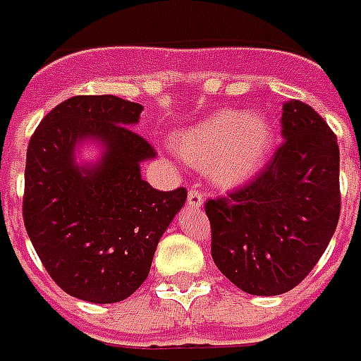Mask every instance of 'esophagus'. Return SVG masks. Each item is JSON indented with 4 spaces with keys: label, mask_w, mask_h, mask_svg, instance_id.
<instances>
[{
    "label": "esophagus",
    "mask_w": 361,
    "mask_h": 361,
    "mask_svg": "<svg viewBox=\"0 0 361 361\" xmlns=\"http://www.w3.org/2000/svg\"><path fill=\"white\" fill-rule=\"evenodd\" d=\"M187 206L192 207V209H200L204 206V196L198 189L195 187H190L189 189V195H187Z\"/></svg>",
    "instance_id": "obj_1"
}]
</instances>
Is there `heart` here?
I'll list each match as a JSON object with an SVG mask.
<instances>
[{
  "instance_id": "1",
  "label": "heart",
  "mask_w": 361,
  "mask_h": 361,
  "mask_svg": "<svg viewBox=\"0 0 361 361\" xmlns=\"http://www.w3.org/2000/svg\"><path fill=\"white\" fill-rule=\"evenodd\" d=\"M174 150L192 166L207 169L222 187L247 183L267 165L274 126L262 113L224 109L176 131Z\"/></svg>"
}]
</instances>
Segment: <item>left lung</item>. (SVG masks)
Here are the masks:
<instances>
[{
    "mask_svg": "<svg viewBox=\"0 0 361 361\" xmlns=\"http://www.w3.org/2000/svg\"><path fill=\"white\" fill-rule=\"evenodd\" d=\"M283 145L256 180L206 202L211 256L241 291H291L317 265L339 221V146L298 99L282 109Z\"/></svg>",
    "mask_w": 361,
    "mask_h": 361,
    "instance_id": "left-lung-1",
    "label": "left lung"
}]
</instances>
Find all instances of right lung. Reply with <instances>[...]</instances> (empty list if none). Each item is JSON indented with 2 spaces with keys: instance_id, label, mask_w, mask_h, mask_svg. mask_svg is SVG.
I'll return each mask as SVG.
<instances>
[{
  "instance_id": "add662e5",
  "label": "right lung",
  "mask_w": 361,
  "mask_h": 361,
  "mask_svg": "<svg viewBox=\"0 0 361 361\" xmlns=\"http://www.w3.org/2000/svg\"><path fill=\"white\" fill-rule=\"evenodd\" d=\"M142 105L111 94L74 96L29 140L23 222L49 276L79 300L113 304L150 272L157 243L187 200L142 180L155 152L131 128ZM99 152L80 159L82 146Z\"/></svg>"
}]
</instances>
